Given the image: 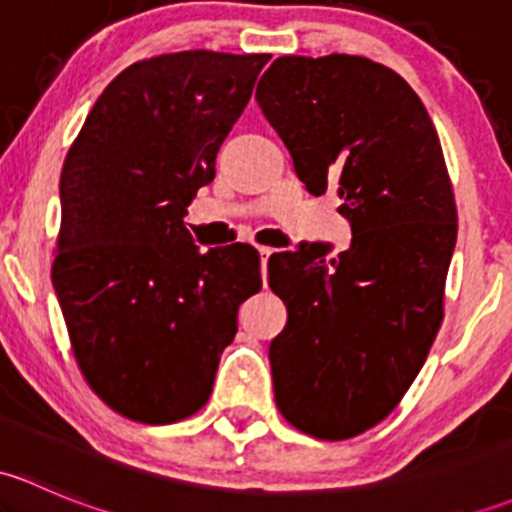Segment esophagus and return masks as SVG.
I'll list each match as a JSON object with an SVG mask.
<instances>
[{"instance_id": "obj_1", "label": "esophagus", "mask_w": 512, "mask_h": 512, "mask_svg": "<svg viewBox=\"0 0 512 512\" xmlns=\"http://www.w3.org/2000/svg\"><path fill=\"white\" fill-rule=\"evenodd\" d=\"M257 252H260V262H262V277H265V280H267V260H270V255L275 250H270V247H260V250H257Z\"/></svg>"}]
</instances>
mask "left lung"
Returning a JSON list of instances; mask_svg holds the SVG:
<instances>
[{
  "label": "left lung",
  "mask_w": 512,
  "mask_h": 512,
  "mask_svg": "<svg viewBox=\"0 0 512 512\" xmlns=\"http://www.w3.org/2000/svg\"><path fill=\"white\" fill-rule=\"evenodd\" d=\"M294 173L334 188L349 250L302 242L270 257L287 324L270 344L280 414L322 441L384 421L443 319L458 215L441 141L416 91L364 56H280L255 91Z\"/></svg>",
  "instance_id": "obj_1"
}]
</instances>
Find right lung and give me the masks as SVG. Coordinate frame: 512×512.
<instances>
[{
    "instance_id": "add662e5",
    "label": "right lung",
    "mask_w": 512,
    "mask_h": 512,
    "mask_svg": "<svg viewBox=\"0 0 512 512\" xmlns=\"http://www.w3.org/2000/svg\"><path fill=\"white\" fill-rule=\"evenodd\" d=\"M267 61L198 49L131 64L66 153L51 282L86 384L131 421L208 404L237 307L262 287L255 247L200 252L183 218Z\"/></svg>"
}]
</instances>
